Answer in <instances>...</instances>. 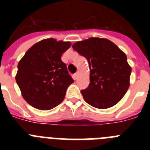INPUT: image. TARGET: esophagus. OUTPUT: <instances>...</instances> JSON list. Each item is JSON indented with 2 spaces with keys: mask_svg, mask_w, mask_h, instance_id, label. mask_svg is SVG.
I'll list each match as a JSON object with an SVG mask.
<instances>
[{
  "mask_svg": "<svg viewBox=\"0 0 150 150\" xmlns=\"http://www.w3.org/2000/svg\"><path fill=\"white\" fill-rule=\"evenodd\" d=\"M78 76H79V73L76 72L74 74V79H76L78 78Z\"/></svg>",
  "mask_w": 150,
  "mask_h": 150,
  "instance_id": "34e87169",
  "label": "esophagus"
}]
</instances>
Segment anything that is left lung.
<instances>
[{
    "label": "left lung",
    "mask_w": 150,
    "mask_h": 150,
    "mask_svg": "<svg viewBox=\"0 0 150 150\" xmlns=\"http://www.w3.org/2000/svg\"><path fill=\"white\" fill-rule=\"evenodd\" d=\"M72 47L88 63L89 86L81 91L85 101L98 109L116 105L130 86L132 67L125 53L106 38H90Z\"/></svg>",
    "instance_id": "1"
}]
</instances>
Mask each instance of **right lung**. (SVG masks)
I'll return each instance as SVG.
<instances>
[{"mask_svg":"<svg viewBox=\"0 0 150 150\" xmlns=\"http://www.w3.org/2000/svg\"><path fill=\"white\" fill-rule=\"evenodd\" d=\"M71 46L69 41L42 40L21 59L16 81L28 104L40 110H49L63 101L74 79L61 57Z\"/></svg>","mask_w":150,"mask_h":150,"instance_id":"obj_1","label":"right lung"}]
</instances>
